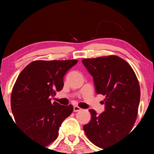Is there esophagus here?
Instances as JSON below:
<instances>
[{
	"label": "esophagus",
	"instance_id": "34e87169",
	"mask_svg": "<svg viewBox=\"0 0 154 154\" xmlns=\"http://www.w3.org/2000/svg\"><path fill=\"white\" fill-rule=\"evenodd\" d=\"M81 110V108H80L79 106H74V112H79Z\"/></svg>",
	"mask_w": 154,
	"mask_h": 154
}]
</instances>
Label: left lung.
Masks as SVG:
<instances>
[{
  "instance_id": "8db88e82",
  "label": "left lung",
  "mask_w": 154,
  "mask_h": 154,
  "mask_svg": "<svg viewBox=\"0 0 154 154\" xmlns=\"http://www.w3.org/2000/svg\"><path fill=\"white\" fill-rule=\"evenodd\" d=\"M93 77L96 92L106 96L105 111L83 126L88 139L97 147H109L121 140L133 128L140 101L139 80L131 66L118 56L82 60Z\"/></svg>"
}]
</instances>
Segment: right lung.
Segmentation results:
<instances>
[{
    "label": "right lung",
    "instance_id": "add662e5",
    "mask_svg": "<svg viewBox=\"0 0 154 154\" xmlns=\"http://www.w3.org/2000/svg\"><path fill=\"white\" fill-rule=\"evenodd\" d=\"M77 60H35L20 73L11 94V109L15 123L33 142L48 146L58 137L63 121L73 106L51 102L63 89V77Z\"/></svg>",
    "mask_w": 154,
    "mask_h": 154
}]
</instances>
